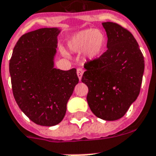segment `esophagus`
<instances>
[{
	"label": "esophagus",
	"instance_id": "esophagus-1",
	"mask_svg": "<svg viewBox=\"0 0 156 156\" xmlns=\"http://www.w3.org/2000/svg\"><path fill=\"white\" fill-rule=\"evenodd\" d=\"M83 69H82V68H78L77 69V74H78V77L79 78V80H81L82 77H83Z\"/></svg>",
	"mask_w": 156,
	"mask_h": 156
}]
</instances>
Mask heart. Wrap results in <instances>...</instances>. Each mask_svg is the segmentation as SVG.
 I'll return each instance as SVG.
<instances>
[{"label": "heart", "mask_w": 156, "mask_h": 156, "mask_svg": "<svg viewBox=\"0 0 156 156\" xmlns=\"http://www.w3.org/2000/svg\"><path fill=\"white\" fill-rule=\"evenodd\" d=\"M105 38L101 32L93 29L80 31L74 34L69 43L73 51L83 52L87 50V57H98L104 47Z\"/></svg>", "instance_id": "b5f03b06"}]
</instances>
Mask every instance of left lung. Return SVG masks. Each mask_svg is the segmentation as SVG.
Returning a JSON list of instances; mask_svg holds the SVG:
<instances>
[{
  "instance_id": "1",
  "label": "left lung",
  "mask_w": 156,
  "mask_h": 156,
  "mask_svg": "<svg viewBox=\"0 0 156 156\" xmlns=\"http://www.w3.org/2000/svg\"><path fill=\"white\" fill-rule=\"evenodd\" d=\"M102 25L107 35V51L84 64L82 82L88 87L87 101L93 113L102 120L116 121L139 95L145 60L130 31L116 23Z\"/></svg>"
}]
</instances>
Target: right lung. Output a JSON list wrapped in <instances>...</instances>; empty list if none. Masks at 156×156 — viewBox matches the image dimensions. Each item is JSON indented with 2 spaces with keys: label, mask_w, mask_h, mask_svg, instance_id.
Segmentation results:
<instances>
[{
  "label": "right lung",
  "mask_w": 156,
  "mask_h": 156,
  "mask_svg": "<svg viewBox=\"0 0 156 156\" xmlns=\"http://www.w3.org/2000/svg\"><path fill=\"white\" fill-rule=\"evenodd\" d=\"M59 33L58 28H42L23 34L10 59L14 98L37 125L52 126L63 119L79 81L76 69L63 71L54 67Z\"/></svg>",
  "instance_id": "obj_1"
}]
</instances>
